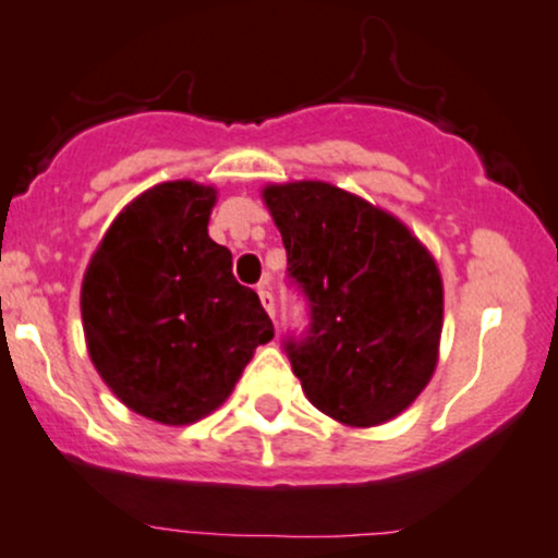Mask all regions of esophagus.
Masks as SVG:
<instances>
[{"mask_svg":"<svg viewBox=\"0 0 558 558\" xmlns=\"http://www.w3.org/2000/svg\"><path fill=\"white\" fill-rule=\"evenodd\" d=\"M259 299H262V307L267 310V315L269 318H275V296H272V291H269V286L267 283H262L259 289Z\"/></svg>","mask_w":558,"mask_h":558,"instance_id":"obj_1","label":"esophagus"}]
</instances>
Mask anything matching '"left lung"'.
<instances>
[{
    "mask_svg": "<svg viewBox=\"0 0 558 558\" xmlns=\"http://www.w3.org/2000/svg\"><path fill=\"white\" fill-rule=\"evenodd\" d=\"M286 275L310 326L283 350L315 409L355 427L401 414L430 383L444 324L433 256L398 219L324 184L267 186Z\"/></svg>",
    "mask_w": 558,
    "mask_h": 558,
    "instance_id": "left-lung-1",
    "label": "left lung"
}]
</instances>
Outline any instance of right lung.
<instances>
[{
	"mask_svg": "<svg viewBox=\"0 0 558 558\" xmlns=\"http://www.w3.org/2000/svg\"><path fill=\"white\" fill-rule=\"evenodd\" d=\"M216 192L168 181L109 227L82 283L93 363L133 412L190 425L230 396L275 333L259 296L232 275V254L208 238Z\"/></svg>",
	"mask_w": 558,
	"mask_h": 558,
	"instance_id": "add662e5",
	"label": "right lung"
}]
</instances>
